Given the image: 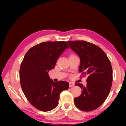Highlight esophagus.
Returning <instances> with one entry per match:
<instances>
[{
  "instance_id": "1",
  "label": "esophagus",
  "mask_w": 126,
  "mask_h": 126,
  "mask_svg": "<svg viewBox=\"0 0 126 126\" xmlns=\"http://www.w3.org/2000/svg\"><path fill=\"white\" fill-rule=\"evenodd\" d=\"M73 86H74V84L72 83V82H70L69 83V86L70 87H72Z\"/></svg>"
}]
</instances>
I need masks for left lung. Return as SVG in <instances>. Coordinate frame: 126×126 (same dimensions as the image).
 <instances>
[{"label": "left lung", "mask_w": 126, "mask_h": 126, "mask_svg": "<svg viewBox=\"0 0 126 126\" xmlns=\"http://www.w3.org/2000/svg\"><path fill=\"white\" fill-rule=\"evenodd\" d=\"M67 43L80 58L79 72L83 77L88 76L86 86L75 84L82 90L80 95L74 98L75 104L81 110H93L104 103L110 93L113 80L110 62L103 50L94 44L85 41Z\"/></svg>", "instance_id": "1"}]
</instances>
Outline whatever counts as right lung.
<instances>
[{"label":"right lung","mask_w":126,"mask_h":126,"mask_svg":"<svg viewBox=\"0 0 126 126\" xmlns=\"http://www.w3.org/2000/svg\"><path fill=\"white\" fill-rule=\"evenodd\" d=\"M66 48L69 47L65 41L44 42L30 48L23 58L19 71L20 84L26 98L37 110L47 112L54 109L60 93L69 89L68 82H54L48 75Z\"/></svg>","instance_id":"right-lung-1"}]
</instances>
